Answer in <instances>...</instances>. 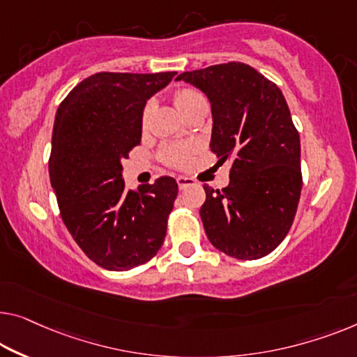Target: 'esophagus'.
<instances>
[{
	"label": "esophagus",
	"mask_w": 357,
	"mask_h": 357,
	"mask_svg": "<svg viewBox=\"0 0 357 357\" xmlns=\"http://www.w3.org/2000/svg\"><path fill=\"white\" fill-rule=\"evenodd\" d=\"M176 181H178V185H179L181 190L188 189L189 185H194L195 184V181L192 178H188V176H178Z\"/></svg>",
	"instance_id": "1"
}]
</instances>
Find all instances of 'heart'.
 Here are the masks:
<instances>
[{"instance_id": "b5f03b06", "label": "heart", "mask_w": 357, "mask_h": 357, "mask_svg": "<svg viewBox=\"0 0 357 357\" xmlns=\"http://www.w3.org/2000/svg\"><path fill=\"white\" fill-rule=\"evenodd\" d=\"M174 104L176 107L185 114L189 109H192L197 104H206L204 94L197 91L194 88H181L174 93ZM152 112V102H147L142 110V125H147L149 116ZM197 152V146L194 144H174L162 149L160 157L162 160L173 168H184L192 160V155Z\"/></svg>"}]
</instances>
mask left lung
Instances as JSON below:
<instances>
[{
    "instance_id": "1",
    "label": "left lung",
    "mask_w": 357,
    "mask_h": 357,
    "mask_svg": "<svg viewBox=\"0 0 357 357\" xmlns=\"http://www.w3.org/2000/svg\"><path fill=\"white\" fill-rule=\"evenodd\" d=\"M211 104L210 149L231 162L229 185L200 208L213 247L237 259L269 255L289 234L301 195L300 135L279 86L242 62L184 72Z\"/></svg>"
}]
</instances>
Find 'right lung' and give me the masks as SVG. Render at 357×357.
<instances>
[{
    "instance_id": "right-lung-1",
    "label": "right lung",
    "mask_w": 357,
    "mask_h": 357,
    "mask_svg": "<svg viewBox=\"0 0 357 357\" xmlns=\"http://www.w3.org/2000/svg\"><path fill=\"white\" fill-rule=\"evenodd\" d=\"M174 75L94 73L56 112L50 176L62 221L84 255L104 269L147 263L167 236L176 181L162 176L128 190L121 160L141 144L147 99Z\"/></svg>"
}]
</instances>
